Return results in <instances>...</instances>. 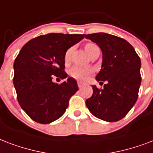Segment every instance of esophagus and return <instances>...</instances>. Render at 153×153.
Wrapping results in <instances>:
<instances>
[{"label": "esophagus", "mask_w": 153, "mask_h": 153, "mask_svg": "<svg viewBox=\"0 0 153 153\" xmlns=\"http://www.w3.org/2000/svg\"><path fill=\"white\" fill-rule=\"evenodd\" d=\"M77 85H78V87H79V88H82L85 85H84V84H83V83H81V82H78Z\"/></svg>", "instance_id": "obj_1"}]
</instances>
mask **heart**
<instances>
[{
	"label": "heart",
	"mask_w": 153,
	"mask_h": 153,
	"mask_svg": "<svg viewBox=\"0 0 153 153\" xmlns=\"http://www.w3.org/2000/svg\"><path fill=\"white\" fill-rule=\"evenodd\" d=\"M85 48L88 54L90 55L95 48H98V46L93 43H88L85 45ZM72 51H73L72 48H69L68 49H67V51L65 53L64 59H65V63H68L70 61ZM93 69L90 68H85V67H80V66H73V68H71L70 70H69V74L72 77L76 79V80H87L88 77L93 73Z\"/></svg>",
	"instance_id": "1"
}]
</instances>
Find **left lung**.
Instances as JSON below:
<instances>
[{
	"mask_svg": "<svg viewBox=\"0 0 153 153\" xmlns=\"http://www.w3.org/2000/svg\"><path fill=\"white\" fill-rule=\"evenodd\" d=\"M85 37L102 51V66L96 79L108 82L103 89L92 86L93 93L86 100V106L99 119L118 121L127 115L138 98L140 59L134 48L121 37L105 33L87 34Z\"/></svg>",
	"mask_w": 153,
	"mask_h": 153,
	"instance_id": "left-lung-1",
	"label": "left lung"
}]
</instances>
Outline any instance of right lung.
<instances>
[{"mask_svg":"<svg viewBox=\"0 0 153 153\" xmlns=\"http://www.w3.org/2000/svg\"><path fill=\"white\" fill-rule=\"evenodd\" d=\"M85 34L48 33L28 41L14 61L13 85L21 108L34 121L49 124L65 113L72 96L78 91L76 80L68 77L53 82L65 72V53Z\"/></svg>","mask_w":153,"mask_h":153,"instance_id":"1","label":"right lung"}]
</instances>
